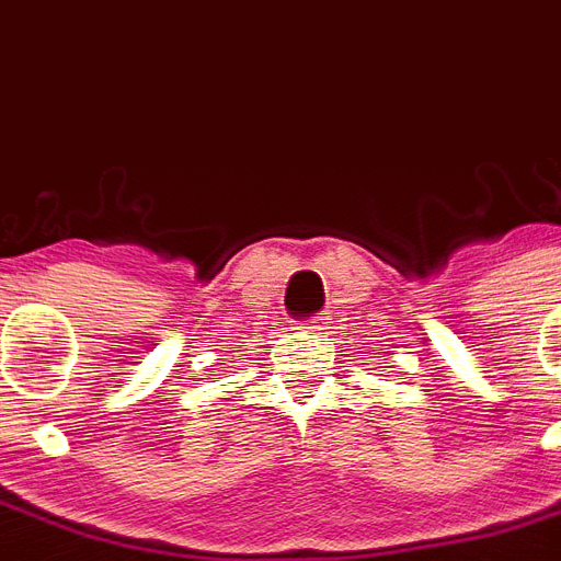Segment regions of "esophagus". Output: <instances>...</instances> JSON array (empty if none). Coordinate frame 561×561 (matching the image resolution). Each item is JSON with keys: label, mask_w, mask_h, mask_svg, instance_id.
Returning a JSON list of instances; mask_svg holds the SVG:
<instances>
[{"label": "esophagus", "mask_w": 561, "mask_h": 561, "mask_svg": "<svg viewBox=\"0 0 561 561\" xmlns=\"http://www.w3.org/2000/svg\"><path fill=\"white\" fill-rule=\"evenodd\" d=\"M325 317H314V320H306V323L294 325V329H308V332H317V329H323Z\"/></svg>", "instance_id": "34e87169"}]
</instances>
